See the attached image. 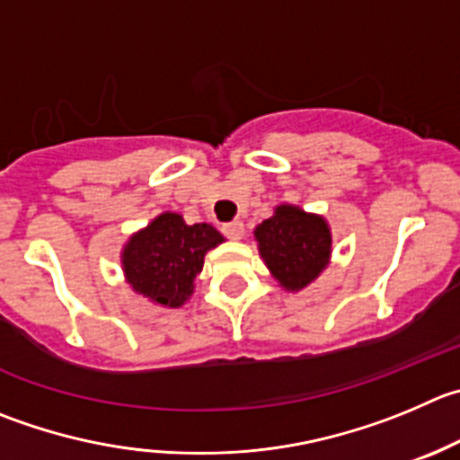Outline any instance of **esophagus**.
I'll return each instance as SVG.
<instances>
[{
    "label": "esophagus",
    "mask_w": 460,
    "mask_h": 460,
    "mask_svg": "<svg viewBox=\"0 0 460 460\" xmlns=\"http://www.w3.org/2000/svg\"><path fill=\"white\" fill-rule=\"evenodd\" d=\"M223 234H226L227 239H242L243 237V223L242 221H230V223H223Z\"/></svg>",
    "instance_id": "obj_1"
}]
</instances>
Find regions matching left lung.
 <instances>
[{"label":"left lung","instance_id":"8db88e82","mask_svg":"<svg viewBox=\"0 0 460 460\" xmlns=\"http://www.w3.org/2000/svg\"><path fill=\"white\" fill-rule=\"evenodd\" d=\"M255 239L270 275L287 291L305 288L330 264V226L296 205H278L273 217L255 227Z\"/></svg>","mask_w":460,"mask_h":460}]
</instances>
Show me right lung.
Masks as SVG:
<instances>
[{
	"mask_svg": "<svg viewBox=\"0 0 460 460\" xmlns=\"http://www.w3.org/2000/svg\"><path fill=\"white\" fill-rule=\"evenodd\" d=\"M223 234L209 223L187 226L181 214L162 212L128 239L121 252L124 275L133 291L162 307H181L194 293L205 252Z\"/></svg>",
	"mask_w": 460,
	"mask_h": 460,
	"instance_id": "1",
	"label": "right lung"
}]
</instances>
